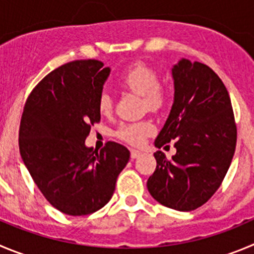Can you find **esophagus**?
Instances as JSON below:
<instances>
[{"label":"esophagus","instance_id":"obj_1","mask_svg":"<svg viewBox=\"0 0 254 254\" xmlns=\"http://www.w3.org/2000/svg\"><path fill=\"white\" fill-rule=\"evenodd\" d=\"M141 154V151L139 150H135V149H131V151H130V155H131V159H136V158H139Z\"/></svg>","mask_w":254,"mask_h":254}]
</instances>
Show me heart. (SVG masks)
Listing matches in <instances>:
<instances>
[{"instance_id": "heart-1", "label": "heart", "mask_w": 254, "mask_h": 254, "mask_svg": "<svg viewBox=\"0 0 254 254\" xmlns=\"http://www.w3.org/2000/svg\"><path fill=\"white\" fill-rule=\"evenodd\" d=\"M118 81L125 89L141 95L144 106L150 111H163L172 103V89L160 84L158 71L144 63H134L127 66L119 75ZM98 106L99 111L104 115L110 113L113 109V99L108 92H103L99 96ZM154 131L155 127L150 120H139L122 124L115 135L120 140L131 145H140L149 135L154 134Z\"/></svg>"}]
</instances>
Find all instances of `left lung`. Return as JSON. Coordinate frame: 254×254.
<instances>
[{"instance_id":"1","label":"left lung","mask_w":254,"mask_h":254,"mask_svg":"<svg viewBox=\"0 0 254 254\" xmlns=\"http://www.w3.org/2000/svg\"><path fill=\"white\" fill-rule=\"evenodd\" d=\"M172 72L174 103L155 145L172 141L177 154L172 159L154 154L156 168L146 186L160 204L189 212L207 203L223 182L236 150L237 125L228 91L209 66L183 59Z\"/></svg>"}]
</instances>
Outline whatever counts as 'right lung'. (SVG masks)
<instances>
[{"label":"right lung","instance_id":"add662e5","mask_svg":"<svg viewBox=\"0 0 254 254\" xmlns=\"http://www.w3.org/2000/svg\"><path fill=\"white\" fill-rule=\"evenodd\" d=\"M99 60L59 66L28 95L21 118L22 160L47 202L68 215H87L113 196L130 151L108 141L100 151L85 146L100 122L98 101L110 68Z\"/></svg>","mask_w":254,"mask_h":254}]
</instances>
